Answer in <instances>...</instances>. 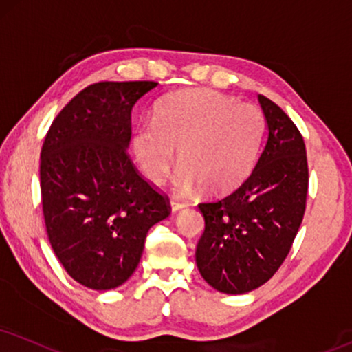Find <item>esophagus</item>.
<instances>
[{
	"mask_svg": "<svg viewBox=\"0 0 352 352\" xmlns=\"http://www.w3.org/2000/svg\"><path fill=\"white\" fill-rule=\"evenodd\" d=\"M184 207H188V204H186V202H179V201H176V199H173V201H171V212H173V214H175V212H177V210L184 209Z\"/></svg>",
	"mask_w": 352,
	"mask_h": 352,
	"instance_id": "34e87169",
	"label": "esophagus"
}]
</instances>
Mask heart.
<instances>
[{"mask_svg":"<svg viewBox=\"0 0 352 352\" xmlns=\"http://www.w3.org/2000/svg\"><path fill=\"white\" fill-rule=\"evenodd\" d=\"M263 132L264 116L254 104L212 89H186L158 104L153 122L138 125L132 148L143 175L156 184L166 179L179 150L176 190L188 194L204 186L219 196L250 175Z\"/></svg>","mask_w":352,"mask_h":352,"instance_id":"1","label":"heart"}]
</instances>
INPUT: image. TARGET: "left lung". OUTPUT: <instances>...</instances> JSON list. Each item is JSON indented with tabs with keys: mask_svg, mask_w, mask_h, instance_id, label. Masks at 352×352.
<instances>
[{
	"mask_svg": "<svg viewBox=\"0 0 352 352\" xmlns=\"http://www.w3.org/2000/svg\"><path fill=\"white\" fill-rule=\"evenodd\" d=\"M267 142L240 188L199 204L206 230L196 263L204 279L223 294L258 289L287 258L309 192L305 142L297 125L266 96H258Z\"/></svg>",
	"mask_w": 352,
	"mask_h": 352,
	"instance_id": "1",
	"label": "left lung"
}]
</instances>
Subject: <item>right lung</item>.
Wrapping results in <instances>:
<instances>
[{"mask_svg": "<svg viewBox=\"0 0 352 352\" xmlns=\"http://www.w3.org/2000/svg\"><path fill=\"white\" fill-rule=\"evenodd\" d=\"M155 81H99L52 122L41 151L47 236L65 271L85 287H119L140 263L145 238L171 212L168 197L127 153L132 107Z\"/></svg>", "mask_w": 352, "mask_h": 352, "instance_id": "right-lung-1", "label": "right lung"}]
</instances>
